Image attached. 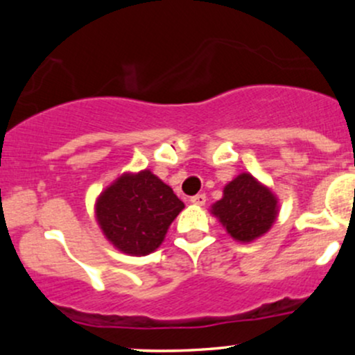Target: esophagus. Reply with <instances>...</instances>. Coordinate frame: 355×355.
<instances>
[{"label":"esophagus","mask_w":355,"mask_h":355,"mask_svg":"<svg viewBox=\"0 0 355 355\" xmlns=\"http://www.w3.org/2000/svg\"><path fill=\"white\" fill-rule=\"evenodd\" d=\"M205 202H207L205 193H198V195H195V197L190 198V203H193V205H198V207L205 205Z\"/></svg>","instance_id":"34e87169"}]
</instances>
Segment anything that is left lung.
Segmentation results:
<instances>
[{
    "mask_svg": "<svg viewBox=\"0 0 355 355\" xmlns=\"http://www.w3.org/2000/svg\"><path fill=\"white\" fill-rule=\"evenodd\" d=\"M235 242L250 243L263 237L279 217V198L266 183L242 172L223 187V195L210 207Z\"/></svg>",
    "mask_w": 355,
    "mask_h": 355,
    "instance_id": "left-lung-1",
    "label": "left lung"
}]
</instances>
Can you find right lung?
I'll return each mask as SVG.
<instances>
[{
	"label": "right lung",
	"instance_id": "1",
	"mask_svg": "<svg viewBox=\"0 0 355 355\" xmlns=\"http://www.w3.org/2000/svg\"><path fill=\"white\" fill-rule=\"evenodd\" d=\"M185 209L166 183L150 170L125 172L95 202L101 234L121 254L144 257L165 240L168 227Z\"/></svg>",
	"mask_w": 355,
	"mask_h": 355
}]
</instances>
